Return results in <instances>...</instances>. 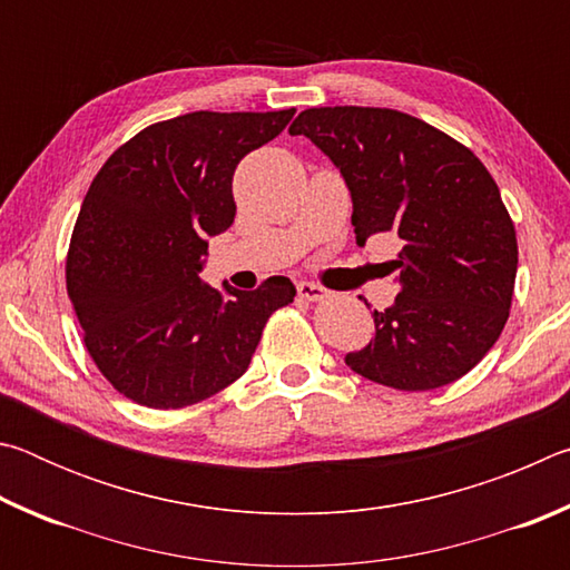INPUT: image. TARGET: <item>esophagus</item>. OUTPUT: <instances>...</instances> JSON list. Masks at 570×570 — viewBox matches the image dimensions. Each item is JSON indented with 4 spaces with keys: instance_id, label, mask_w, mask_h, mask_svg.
I'll list each match as a JSON object with an SVG mask.
<instances>
[{
    "instance_id": "esophagus-1",
    "label": "esophagus",
    "mask_w": 570,
    "mask_h": 570,
    "mask_svg": "<svg viewBox=\"0 0 570 570\" xmlns=\"http://www.w3.org/2000/svg\"><path fill=\"white\" fill-rule=\"evenodd\" d=\"M296 294H298V298H306V302H322V298L330 296V292H326L324 286L312 284V282H298Z\"/></svg>"
}]
</instances>
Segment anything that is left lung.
<instances>
[{"mask_svg": "<svg viewBox=\"0 0 570 570\" xmlns=\"http://www.w3.org/2000/svg\"><path fill=\"white\" fill-rule=\"evenodd\" d=\"M306 135L352 193L356 244L397 234L394 304L374 308V336L344 356L362 377L428 392L468 374L508 322L518 272L515 226L488 168L420 118L390 108H308Z\"/></svg>", "mask_w": 570, "mask_h": 570, "instance_id": "left-lung-1", "label": "left lung"}]
</instances>
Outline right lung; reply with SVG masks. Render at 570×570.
<instances>
[{
    "label": "right lung",
    "instance_id": "add662e5",
    "mask_svg": "<svg viewBox=\"0 0 570 570\" xmlns=\"http://www.w3.org/2000/svg\"><path fill=\"white\" fill-rule=\"evenodd\" d=\"M188 112L148 125L105 160L67 250V294L102 377L153 410H180L248 370L276 308L294 302L286 276L256 292L200 278L208 238L236 218L240 158L294 118Z\"/></svg>",
    "mask_w": 570,
    "mask_h": 570
}]
</instances>
